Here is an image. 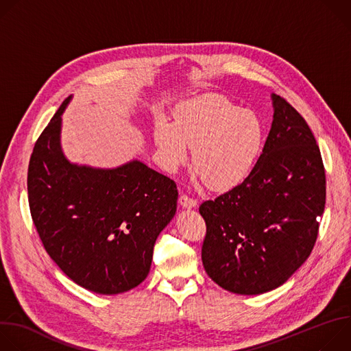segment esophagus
I'll return each mask as SVG.
<instances>
[{
    "mask_svg": "<svg viewBox=\"0 0 351 351\" xmlns=\"http://www.w3.org/2000/svg\"><path fill=\"white\" fill-rule=\"evenodd\" d=\"M179 203H180V206L183 208H193V207L197 206V199H194V198H191V197H189L186 194H182L179 197Z\"/></svg>",
    "mask_w": 351,
    "mask_h": 351,
    "instance_id": "obj_1",
    "label": "esophagus"
}]
</instances>
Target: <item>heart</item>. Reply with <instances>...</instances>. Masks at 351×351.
<instances>
[{"instance_id":"b5f03b06","label":"heart","mask_w":351,"mask_h":351,"mask_svg":"<svg viewBox=\"0 0 351 351\" xmlns=\"http://www.w3.org/2000/svg\"><path fill=\"white\" fill-rule=\"evenodd\" d=\"M162 161L171 172L186 165L193 147L198 182L229 190L253 172L265 144L261 118L221 94H202L178 107L175 123L160 118L154 130Z\"/></svg>"}]
</instances>
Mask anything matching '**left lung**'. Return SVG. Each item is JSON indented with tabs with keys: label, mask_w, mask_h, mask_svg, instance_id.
I'll use <instances>...</instances> for the list:
<instances>
[{
	"label": "left lung",
	"mask_w": 351,
	"mask_h": 351,
	"mask_svg": "<svg viewBox=\"0 0 351 351\" xmlns=\"http://www.w3.org/2000/svg\"><path fill=\"white\" fill-rule=\"evenodd\" d=\"M272 126L253 172L198 208L207 225L204 269L236 294L283 285L310 257L325 210V168L315 137L283 97L272 94Z\"/></svg>",
	"instance_id": "1"
}]
</instances>
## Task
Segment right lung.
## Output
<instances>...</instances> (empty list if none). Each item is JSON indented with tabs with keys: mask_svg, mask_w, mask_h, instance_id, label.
<instances>
[{
	"mask_svg": "<svg viewBox=\"0 0 351 351\" xmlns=\"http://www.w3.org/2000/svg\"><path fill=\"white\" fill-rule=\"evenodd\" d=\"M61 104L37 138L27 169L32 219L48 256L79 286L118 294L148 275L178 187L140 161L115 169L71 164L62 154Z\"/></svg>",
	"mask_w": 351,
	"mask_h": 351,
	"instance_id": "obj_1",
	"label": "right lung"
}]
</instances>
